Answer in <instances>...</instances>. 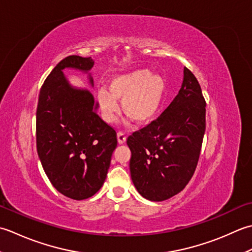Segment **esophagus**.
<instances>
[{
  "label": "esophagus",
  "mask_w": 252,
  "mask_h": 252,
  "mask_svg": "<svg viewBox=\"0 0 252 252\" xmlns=\"http://www.w3.org/2000/svg\"><path fill=\"white\" fill-rule=\"evenodd\" d=\"M117 140H119V143H121V145H123V143H125L126 142L125 132H123V131L117 132Z\"/></svg>",
  "instance_id": "34e87169"
}]
</instances>
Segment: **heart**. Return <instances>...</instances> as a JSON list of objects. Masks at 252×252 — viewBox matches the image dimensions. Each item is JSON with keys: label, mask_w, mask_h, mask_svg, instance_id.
I'll return each mask as SVG.
<instances>
[{"label": "heart", "mask_w": 252, "mask_h": 252, "mask_svg": "<svg viewBox=\"0 0 252 252\" xmlns=\"http://www.w3.org/2000/svg\"><path fill=\"white\" fill-rule=\"evenodd\" d=\"M166 92V83L162 76L153 75L142 68L130 73L115 75L109 81V90L97 91L101 116L106 123H114L119 114L121 100L122 110L126 115L140 125L156 119Z\"/></svg>", "instance_id": "b5f03b06"}]
</instances>
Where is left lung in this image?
<instances>
[{
    "label": "left lung",
    "instance_id": "1",
    "mask_svg": "<svg viewBox=\"0 0 252 252\" xmlns=\"http://www.w3.org/2000/svg\"><path fill=\"white\" fill-rule=\"evenodd\" d=\"M204 131L201 87L185 67L182 88L172 103L127 139L131 181L138 192L151 201H164L181 192L197 167Z\"/></svg>",
    "mask_w": 252,
    "mask_h": 252
}]
</instances>
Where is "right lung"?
<instances>
[{
	"label": "right lung",
	"instance_id": "add662e5",
	"mask_svg": "<svg viewBox=\"0 0 252 252\" xmlns=\"http://www.w3.org/2000/svg\"><path fill=\"white\" fill-rule=\"evenodd\" d=\"M91 58L70 55L62 60L41 87L35 133L42 167L56 190L74 200L99 191L117 146L116 131L97 115L91 92L75 88L63 73L74 68L88 74Z\"/></svg>",
	"mask_w": 252,
	"mask_h": 252
}]
</instances>
